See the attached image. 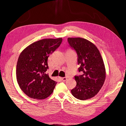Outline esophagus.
<instances>
[{
    "label": "esophagus",
    "mask_w": 126,
    "mask_h": 126,
    "mask_svg": "<svg viewBox=\"0 0 126 126\" xmlns=\"http://www.w3.org/2000/svg\"><path fill=\"white\" fill-rule=\"evenodd\" d=\"M61 79L62 80V81H65L67 80V78L66 77H63V78H62Z\"/></svg>",
    "instance_id": "1"
}]
</instances>
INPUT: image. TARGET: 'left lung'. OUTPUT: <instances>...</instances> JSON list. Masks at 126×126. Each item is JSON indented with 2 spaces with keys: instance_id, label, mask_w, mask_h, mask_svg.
<instances>
[{
  "instance_id": "1",
  "label": "left lung",
  "mask_w": 126,
  "mask_h": 126,
  "mask_svg": "<svg viewBox=\"0 0 126 126\" xmlns=\"http://www.w3.org/2000/svg\"><path fill=\"white\" fill-rule=\"evenodd\" d=\"M70 46L76 51L81 75L75 76L76 86L71 90L75 97L86 100L95 96L103 86L106 69L101 53L95 45L88 40L68 38Z\"/></svg>"
}]
</instances>
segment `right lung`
Returning <instances> with one entry per match:
<instances>
[{
    "mask_svg": "<svg viewBox=\"0 0 126 126\" xmlns=\"http://www.w3.org/2000/svg\"><path fill=\"white\" fill-rule=\"evenodd\" d=\"M62 42V38L43 39L29 45L20 53L16 68L17 81L29 97L43 100L53 92L57 82L46 74L47 58Z\"/></svg>",
    "mask_w": 126,
    "mask_h": 126,
    "instance_id": "obj_1",
    "label": "right lung"
}]
</instances>
